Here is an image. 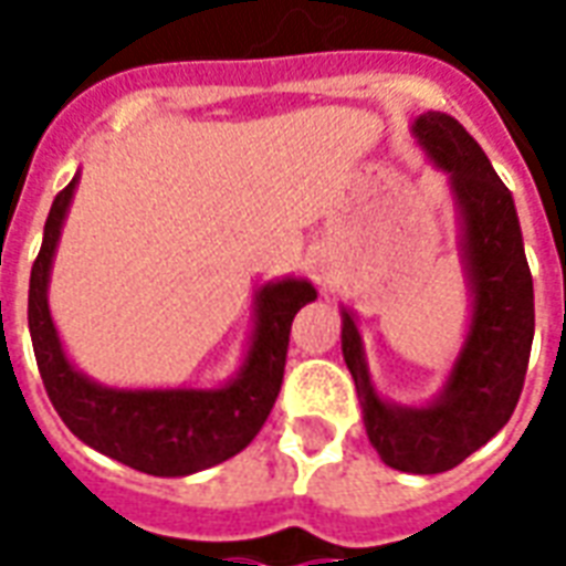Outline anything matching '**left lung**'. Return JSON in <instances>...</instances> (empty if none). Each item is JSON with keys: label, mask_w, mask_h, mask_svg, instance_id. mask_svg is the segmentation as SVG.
Instances as JSON below:
<instances>
[{"label": "left lung", "mask_w": 566, "mask_h": 566, "mask_svg": "<svg viewBox=\"0 0 566 566\" xmlns=\"http://www.w3.org/2000/svg\"><path fill=\"white\" fill-rule=\"evenodd\" d=\"M412 133L430 160L449 172L461 209L463 270L473 294L470 333L430 406L381 400L369 381L357 324L345 308L343 355L373 449L394 470L430 475L467 461L515 412L534 343V279L510 187L479 142L442 112L418 117Z\"/></svg>", "instance_id": "1"}]
</instances>
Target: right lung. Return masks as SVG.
Segmentation results:
<instances>
[{"label":"right lung","instance_id":"obj_1","mask_svg":"<svg viewBox=\"0 0 566 566\" xmlns=\"http://www.w3.org/2000/svg\"><path fill=\"white\" fill-rule=\"evenodd\" d=\"M75 185L78 175L56 193L44 221L42 251L30 275L32 352L56 416L81 442L139 473L190 475L223 463L245 449L270 418L275 397L282 391L291 321L318 296V291L306 279H282L260 287L258 321L245 364L223 388H103L69 364L48 308L51 263Z\"/></svg>","mask_w":566,"mask_h":566}]
</instances>
